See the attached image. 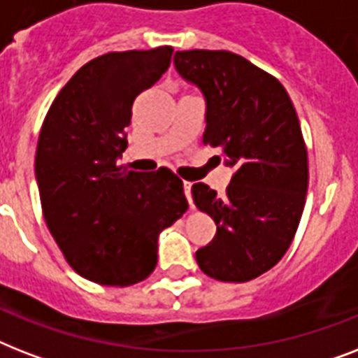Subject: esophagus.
I'll list each match as a JSON object with an SVG mask.
<instances>
[{"instance_id":"34e87169","label":"esophagus","mask_w":358,"mask_h":358,"mask_svg":"<svg viewBox=\"0 0 358 358\" xmlns=\"http://www.w3.org/2000/svg\"><path fill=\"white\" fill-rule=\"evenodd\" d=\"M184 193H185V196H187V201H189L191 206H193V201H191V184L189 182H184Z\"/></svg>"}]
</instances>
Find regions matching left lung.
Here are the masks:
<instances>
[{"mask_svg": "<svg viewBox=\"0 0 358 358\" xmlns=\"http://www.w3.org/2000/svg\"><path fill=\"white\" fill-rule=\"evenodd\" d=\"M174 66L206 98L204 145L236 169L224 195L202 182L191 187L217 224L196 264L215 280L247 282L278 264L299 227L308 189L299 119L280 81L241 55L187 50L174 53Z\"/></svg>", "mask_w": 358, "mask_h": 358, "instance_id": "8db88e82", "label": "left lung"}]
</instances>
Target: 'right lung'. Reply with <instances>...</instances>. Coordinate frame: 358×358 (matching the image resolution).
<instances>
[{
    "mask_svg": "<svg viewBox=\"0 0 358 358\" xmlns=\"http://www.w3.org/2000/svg\"><path fill=\"white\" fill-rule=\"evenodd\" d=\"M173 48L111 52L83 64L42 124L35 174L42 213L72 269L103 286H131L157 264V238L187 210L167 167L135 173L128 146L134 100L171 64Z\"/></svg>",
    "mask_w": 358,
    "mask_h": 358,
    "instance_id": "right-lung-1",
    "label": "right lung"
}]
</instances>
